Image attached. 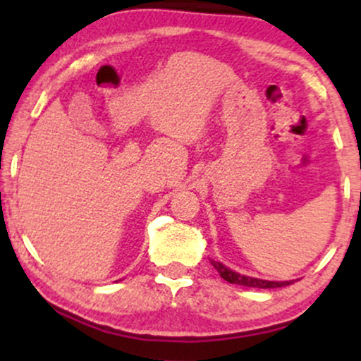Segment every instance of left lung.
<instances>
[{
  "instance_id": "obj_1",
  "label": "left lung",
  "mask_w": 361,
  "mask_h": 361,
  "mask_svg": "<svg viewBox=\"0 0 361 361\" xmlns=\"http://www.w3.org/2000/svg\"><path fill=\"white\" fill-rule=\"evenodd\" d=\"M212 267L219 271V275L222 276L224 280L229 281V283L243 285V287H252V288H279V287H287V285L292 283V281H270V280H259L252 279V276L241 275V273L233 271L231 268L224 267L219 261H212Z\"/></svg>"
}]
</instances>
